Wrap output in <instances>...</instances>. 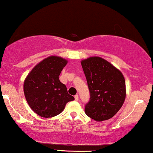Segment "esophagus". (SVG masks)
<instances>
[{"label":"esophagus","instance_id":"34e87169","mask_svg":"<svg viewBox=\"0 0 153 153\" xmlns=\"http://www.w3.org/2000/svg\"><path fill=\"white\" fill-rule=\"evenodd\" d=\"M74 99H75V100H79V96H78V95H74Z\"/></svg>","mask_w":153,"mask_h":153}]
</instances>
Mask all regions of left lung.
Masks as SVG:
<instances>
[{
    "label": "left lung",
    "mask_w": 153,
    "mask_h": 153,
    "mask_svg": "<svg viewBox=\"0 0 153 153\" xmlns=\"http://www.w3.org/2000/svg\"><path fill=\"white\" fill-rule=\"evenodd\" d=\"M81 63L90 94L85 105V114L97 121L112 118L121 108L126 97L122 73L100 57L89 58Z\"/></svg>",
    "instance_id": "1"
}]
</instances>
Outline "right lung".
<instances>
[{
	"label": "right lung",
	"instance_id": "obj_1",
	"mask_svg": "<svg viewBox=\"0 0 153 153\" xmlns=\"http://www.w3.org/2000/svg\"><path fill=\"white\" fill-rule=\"evenodd\" d=\"M67 61L58 56H50L31 71L24 83V92L32 111L44 118L61 114L65 105L74 97L68 93L59 75Z\"/></svg>",
	"mask_w": 153,
	"mask_h": 153
}]
</instances>
